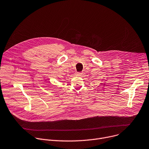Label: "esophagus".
I'll return each mask as SVG.
<instances>
[{
  "label": "esophagus",
  "mask_w": 149,
  "mask_h": 149,
  "mask_svg": "<svg viewBox=\"0 0 149 149\" xmlns=\"http://www.w3.org/2000/svg\"><path fill=\"white\" fill-rule=\"evenodd\" d=\"M82 74H83L82 72H77V73H76V75H77V76H81Z\"/></svg>",
  "instance_id": "obj_1"
}]
</instances>
